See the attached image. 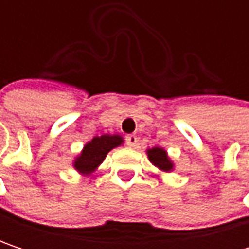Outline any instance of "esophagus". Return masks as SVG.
<instances>
[{
    "mask_svg": "<svg viewBox=\"0 0 249 249\" xmlns=\"http://www.w3.org/2000/svg\"><path fill=\"white\" fill-rule=\"evenodd\" d=\"M125 141H126V144H128L129 147H135L138 140H137V137H135V135L129 134V135H126V137H125Z\"/></svg>",
    "mask_w": 249,
    "mask_h": 249,
    "instance_id": "34e87169",
    "label": "esophagus"
}]
</instances>
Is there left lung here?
Wrapping results in <instances>:
<instances>
[{
    "label": "left lung",
    "instance_id": "8db88e82",
    "mask_svg": "<svg viewBox=\"0 0 249 249\" xmlns=\"http://www.w3.org/2000/svg\"><path fill=\"white\" fill-rule=\"evenodd\" d=\"M147 154H148L150 161H151L154 166H157L160 170H163V172H170V170L173 169V163L169 160L167 153H166L163 148H160V147L150 148V150H147Z\"/></svg>",
    "mask_w": 249,
    "mask_h": 249
}]
</instances>
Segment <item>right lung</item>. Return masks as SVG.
<instances>
[{"mask_svg":"<svg viewBox=\"0 0 249 249\" xmlns=\"http://www.w3.org/2000/svg\"><path fill=\"white\" fill-rule=\"evenodd\" d=\"M123 144V137L120 135H101L89 141L82 150L80 156L76 157L75 169L83 174L92 173L107 157V154Z\"/></svg>","mask_w":249,"mask_h":249,"instance_id":"right-lung-1","label":"right lung"}]
</instances>
